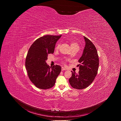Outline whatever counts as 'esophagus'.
<instances>
[{"mask_svg": "<svg viewBox=\"0 0 121 121\" xmlns=\"http://www.w3.org/2000/svg\"><path fill=\"white\" fill-rule=\"evenodd\" d=\"M61 69H62V71H64V70H66V69H65V68L63 67H62V68H61Z\"/></svg>", "mask_w": 121, "mask_h": 121, "instance_id": "esophagus-1", "label": "esophagus"}]
</instances>
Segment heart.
<instances>
[{
    "mask_svg": "<svg viewBox=\"0 0 121 121\" xmlns=\"http://www.w3.org/2000/svg\"><path fill=\"white\" fill-rule=\"evenodd\" d=\"M70 46H71V49H73V48H78L79 49V45L78 44V43L76 42H72L70 44ZM59 46H60V44H58L56 47V49H59Z\"/></svg>",
    "mask_w": 121,
    "mask_h": 121,
    "instance_id": "1",
    "label": "heart"
}]
</instances>
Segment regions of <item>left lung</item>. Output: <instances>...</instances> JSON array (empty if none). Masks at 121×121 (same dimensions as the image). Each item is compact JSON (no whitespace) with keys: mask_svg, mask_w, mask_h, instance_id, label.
Wrapping results in <instances>:
<instances>
[{"mask_svg":"<svg viewBox=\"0 0 121 121\" xmlns=\"http://www.w3.org/2000/svg\"><path fill=\"white\" fill-rule=\"evenodd\" d=\"M85 46L83 54L78 60L79 71L78 74L72 72L69 82L76 89L82 90L90 85L96 76L99 65V59L97 49L93 43L84 36Z\"/></svg>","mask_w":121,"mask_h":121,"instance_id":"left-lung-1","label":"left lung"}]
</instances>
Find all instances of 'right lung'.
Masks as SVG:
<instances>
[{
    "mask_svg": "<svg viewBox=\"0 0 121 121\" xmlns=\"http://www.w3.org/2000/svg\"><path fill=\"white\" fill-rule=\"evenodd\" d=\"M61 36L47 35L41 37L32 44L28 51L26 69L30 79L39 89L52 88L61 72L60 65L50 67L46 61L48 54L54 53L56 44Z\"/></svg>",
    "mask_w": 121,
    "mask_h": 121,
    "instance_id": "right-lung-1",
    "label": "right lung"
}]
</instances>
